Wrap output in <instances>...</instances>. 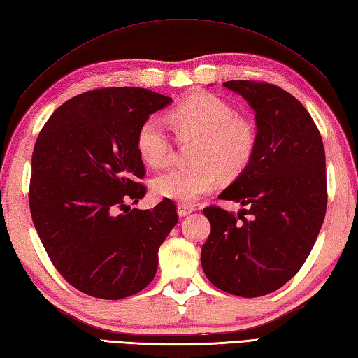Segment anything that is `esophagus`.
<instances>
[{
	"instance_id": "34e87169",
	"label": "esophagus",
	"mask_w": 358,
	"mask_h": 358,
	"mask_svg": "<svg viewBox=\"0 0 358 358\" xmlns=\"http://www.w3.org/2000/svg\"><path fill=\"white\" fill-rule=\"evenodd\" d=\"M193 212L192 206H185V204H179L178 206V215L179 217H188Z\"/></svg>"
}]
</instances>
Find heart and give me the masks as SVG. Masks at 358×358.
Listing matches in <instances>:
<instances>
[{
    "instance_id": "1",
    "label": "heart",
    "mask_w": 358,
    "mask_h": 358,
    "mask_svg": "<svg viewBox=\"0 0 358 358\" xmlns=\"http://www.w3.org/2000/svg\"><path fill=\"white\" fill-rule=\"evenodd\" d=\"M179 137H199L188 168H173L152 180L159 198L192 204L217 185L220 173L235 178L251 162L257 134L251 121L237 117L234 107L215 95L199 93L170 112ZM136 146L145 164L164 166L171 156V141L156 118H148L137 131Z\"/></svg>"
}]
</instances>
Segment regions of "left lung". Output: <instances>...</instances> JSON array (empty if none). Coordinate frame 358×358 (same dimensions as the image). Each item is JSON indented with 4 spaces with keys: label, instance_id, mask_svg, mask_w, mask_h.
Segmentation results:
<instances>
[{
    "label": "left lung",
    "instance_id": "8db88e82",
    "mask_svg": "<svg viewBox=\"0 0 358 358\" xmlns=\"http://www.w3.org/2000/svg\"><path fill=\"white\" fill-rule=\"evenodd\" d=\"M222 85L251 106L257 145L249 165L220 194L248 210L204 208L212 231L201 265L222 292L259 298L299 271L318 237L327 206L324 145L306 107L280 87L255 80Z\"/></svg>",
    "mask_w": 358,
    "mask_h": 358
}]
</instances>
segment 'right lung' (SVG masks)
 <instances>
[{"instance_id": "add662e5", "label": "right lung", "mask_w": 358, "mask_h": 358, "mask_svg": "<svg viewBox=\"0 0 358 358\" xmlns=\"http://www.w3.org/2000/svg\"><path fill=\"white\" fill-rule=\"evenodd\" d=\"M173 99L138 87H110L66 101L32 152L29 207L52 265L93 298L123 299L151 284L159 248L176 226V206L131 208L146 188L137 131Z\"/></svg>"}]
</instances>
